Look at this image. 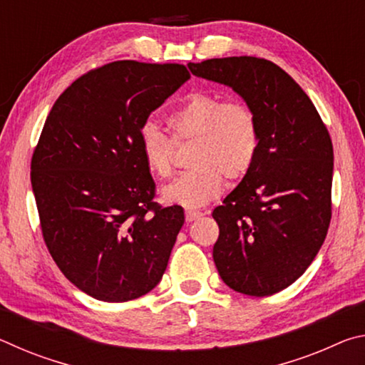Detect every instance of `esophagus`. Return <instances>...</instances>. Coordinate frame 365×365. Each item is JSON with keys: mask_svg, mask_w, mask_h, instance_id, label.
Instances as JSON below:
<instances>
[{"mask_svg": "<svg viewBox=\"0 0 365 365\" xmlns=\"http://www.w3.org/2000/svg\"><path fill=\"white\" fill-rule=\"evenodd\" d=\"M201 215L202 212L200 211H191V209H187V211H185V219H187V222H193L196 219H200Z\"/></svg>", "mask_w": 365, "mask_h": 365, "instance_id": "34e87169", "label": "esophagus"}]
</instances>
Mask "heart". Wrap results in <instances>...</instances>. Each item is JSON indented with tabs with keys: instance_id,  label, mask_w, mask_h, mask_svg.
I'll return each mask as SVG.
<instances>
[{
	"instance_id": "obj_1",
	"label": "heart",
	"mask_w": 365,
	"mask_h": 365,
	"mask_svg": "<svg viewBox=\"0 0 365 365\" xmlns=\"http://www.w3.org/2000/svg\"><path fill=\"white\" fill-rule=\"evenodd\" d=\"M165 122L177 143L193 140L188 151L191 169L160 191L168 205L206 206L222 193L224 177L243 178L257 158L259 123L252 109L242 101H224L207 91H193L168 114ZM137 145L153 175H170L174 143L156 122L141 123Z\"/></svg>"
}]
</instances>
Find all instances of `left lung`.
I'll use <instances>...</instances> for the list:
<instances>
[{
    "instance_id": "8db88e82",
    "label": "left lung",
    "mask_w": 365,
    "mask_h": 365,
    "mask_svg": "<svg viewBox=\"0 0 365 365\" xmlns=\"http://www.w3.org/2000/svg\"><path fill=\"white\" fill-rule=\"evenodd\" d=\"M188 69L242 96L261 135L251 170L212 212L215 267L235 292L279 293L304 274L329 230L330 135L304 90L267 59H207Z\"/></svg>"
}]
</instances>
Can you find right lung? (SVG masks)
<instances>
[{
    "label": "right lung",
    "instance_id": "obj_1",
    "mask_svg": "<svg viewBox=\"0 0 365 365\" xmlns=\"http://www.w3.org/2000/svg\"><path fill=\"white\" fill-rule=\"evenodd\" d=\"M188 78L180 64L115 61L77 78L46 117L30 165L43 238L91 298L130 301L163 279L185 215L153 201L137 132Z\"/></svg>",
    "mask_w": 365,
    "mask_h": 365
}]
</instances>
